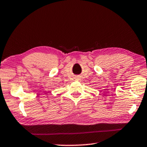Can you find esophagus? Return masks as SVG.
<instances>
[{
  "mask_svg": "<svg viewBox=\"0 0 147 147\" xmlns=\"http://www.w3.org/2000/svg\"><path fill=\"white\" fill-rule=\"evenodd\" d=\"M75 79L76 80H80V78L79 76H76V78H75Z\"/></svg>",
  "mask_w": 147,
  "mask_h": 147,
  "instance_id": "esophagus-1",
  "label": "esophagus"
}]
</instances>
